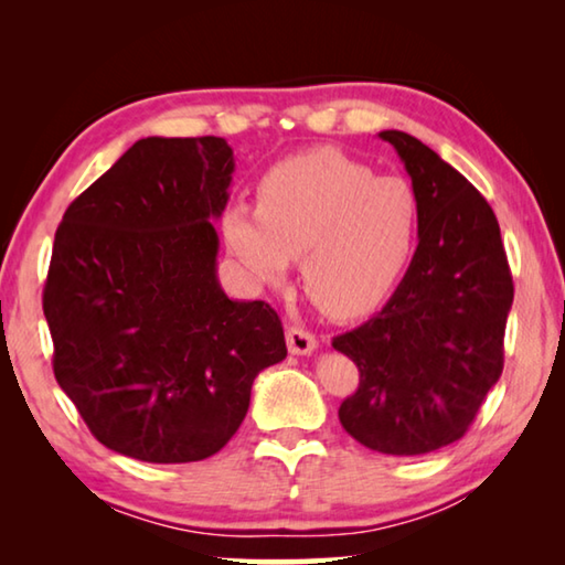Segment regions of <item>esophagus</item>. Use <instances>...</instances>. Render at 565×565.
<instances>
[{
    "label": "esophagus",
    "instance_id": "obj_1",
    "mask_svg": "<svg viewBox=\"0 0 565 565\" xmlns=\"http://www.w3.org/2000/svg\"><path fill=\"white\" fill-rule=\"evenodd\" d=\"M286 347H289V351L296 353V356H306V353H311L319 347V341L311 331H306L301 327H289V331H286Z\"/></svg>",
    "mask_w": 565,
    "mask_h": 565
}]
</instances>
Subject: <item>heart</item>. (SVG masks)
<instances>
[{"mask_svg":"<svg viewBox=\"0 0 565 565\" xmlns=\"http://www.w3.org/2000/svg\"><path fill=\"white\" fill-rule=\"evenodd\" d=\"M259 206L228 204V252L256 284H281L301 256L311 301L333 319H356L384 303L416 252L420 199L404 177H376L363 161L317 149L271 167Z\"/></svg>","mask_w":565,"mask_h":565,"instance_id":"heart-1","label":"heart"}]
</instances>
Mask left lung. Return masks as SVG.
<instances>
[{
	"label": "left lung",
	"mask_w": 565,
	"mask_h": 565,
	"mask_svg": "<svg viewBox=\"0 0 565 565\" xmlns=\"http://www.w3.org/2000/svg\"><path fill=\"white\" fill-rule=\"evenodd\" d=\"M379 137L418 191V246L384 309L331 341L359 366L339 420L371 451L420 456L458 441L499 381L513 279L471 181L406 131Z\"/></svg>",
	"instance_id": "obj_1"
}]
</instances>
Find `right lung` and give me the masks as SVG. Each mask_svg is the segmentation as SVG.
Listing matches in <instances>:
<instances>
[{
    "mask_svg": "<svg viewBox=\"0 0 565 565\" xmlns=\"http://www.w3.org/2000/svg\"><path fill=\"white\" fill-rule=\"evenodd\" d=\"M234 151L147 137L74 199L54 234L44 317L54 376L99 444L147 463L214 456L259 371L286 359L279 313L216 279Z\"/></svg>",
    "mask_w": 565,
    "mask_h": 565,
    "instance_id": "add662e5",
    "label": "right lung"
}]
</instances>
